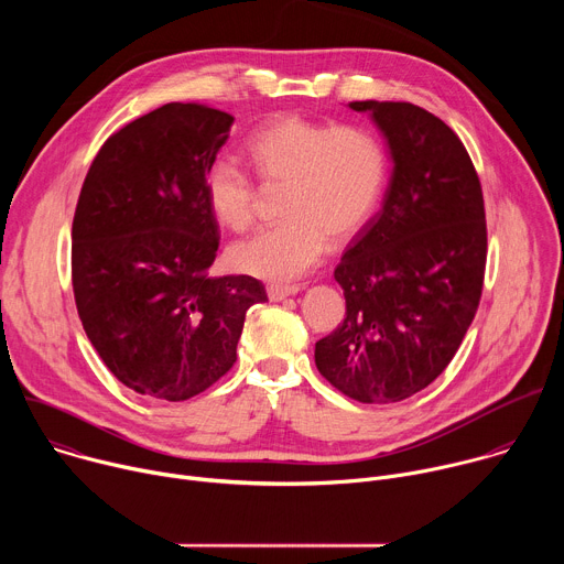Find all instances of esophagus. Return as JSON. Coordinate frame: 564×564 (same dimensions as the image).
<instances>
[{"label":"esophagus","mask_w":564,"mask_h":564,"mask_svg":"<svg viewBox=\"0 0 564 564\" xmlns=\"http://www.w3.org/2000/svg\"><path fill=\"white\" fill-rule=\"evenodd\" d=\"M296 292H301L299 285H268L270 301H283L288 296H294Z\"/></svg>","instance_id":"obj_1"}]
</instances>
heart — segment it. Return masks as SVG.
<instances>
[{
    "label": "heart",
    "mask_w": 564,
    "mask_h": 564,
    "mask_svg": "<svg viewBox=\"0 0 564 564\" xmlns=\"http://www.w3.org/2000/svg\"><path fill=\"white\" fill-rule=\"evenodd\" d=\"M250 155L268 189L285 187L283 223L236 243V270L285 283L324 261L330 236L350 240L370 220L386 178V155L359 127L281 116L250 140ZM205 198L225 227L246 231L259 214L261 189L243 165L218 155L205 174Z\"/></svg>",
    "instance_id": "1"
}]
</instances>
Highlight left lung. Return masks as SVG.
<instances>
[{"instance_id":"1","label":"left lung","mask_w":564,"mask_h":564,"mask_svg":"<svg viewBox=\"0 0 564 564\" xmlns=\"http://www.w3.org/2000/svg\"><path fill=\"white\" fill-rule=\"evenodd\" d=\"M383 133L392 174L377 216L335 279L344 324L314 364L361 404H394L435 381L477 312L487 268L485 198L455 131L411 102H350Z\"/></svg>"}]
</instances>
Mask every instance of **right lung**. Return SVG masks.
I'll use <instances>...</instances> for the list:
<instances>
[{
  "mask_svg": "<svg viewBox=\"0 0 564 564\" xmlns=\"http://www.w3.org/2000/svg\"><path fill=\"white\" fill-rule=\"evenodd\" d=\"M225 111L170 102L98 151L73 216L70 276L79 321L131 390L185 401L236 361L261 281L212 276L218 225L205 174L229 138Z\"/></svg>",
  "mask_w": 564,
  "mask_h": 564,
  "instance_id": "obj_1",
  "label": "right lung"
}]
</instances>
